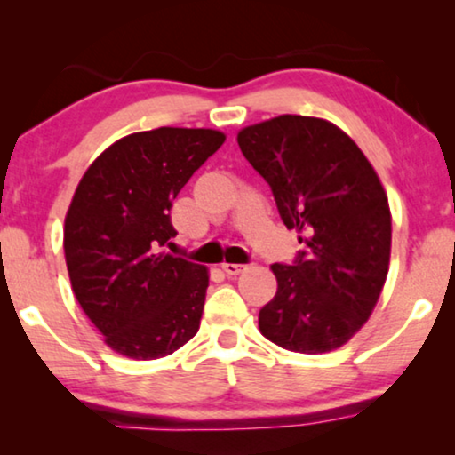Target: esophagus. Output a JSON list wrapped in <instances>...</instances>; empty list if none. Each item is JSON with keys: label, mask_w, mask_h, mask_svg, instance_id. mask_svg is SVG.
<instances>
[{"label": "esophagus", "mask_w": 455, "mask_h": 455, "mask_svg": "<svg viewBox=\"0 0 455 455\" xmlns=\"http://www.w3.org/2000/svg\"><path fill=\"white\" fill-rule=\"evenodd\" d=\"M222 270H225L228 276H239L241 272L247 270V266L245 264H228V261H225V264H222Z\"/></svg>", "instance_id": "obj_1"}]
</instances>
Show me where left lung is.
<instances>
[{"label":"left lung","instance_id":"8db88e82","mask_svg":"<svg viewBox=\"0 0 455 455\" xmlns=\"http://www.w3.org/2000/svg\"><path fill=\"white\" fill-rule=\"evenodd\" d=\"M243 156L270 183L286 228L305 249L274 264L278 291L259 331L291 353L340 348L367 323L386 284L392 212L373 164L331 121L303 115L247 125Z\"/></svg>","mask_w":455,"mask_h":455}]
</instances>
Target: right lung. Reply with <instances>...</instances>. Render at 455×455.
I'll use <instances>...</instances> for the list:
<instances>
[{"mask_svg":"<svg viewBox=\"0 0 455 455\" xmlns=\"http://www.w3.org/2000/svg\"><path fill=\"white\" fill-rule=\"evenodd\" d=\"M225 140L204 127L136 132L102 150L82 175L63 251L82 311L115 353L163 358L200 330L208 267L158 249L177 235L172 200Z\"/></svg>","mask_w":455,"mask_h":455,"instance_id":"right-lung-1","label":"right lung"}]
</instances>
